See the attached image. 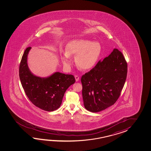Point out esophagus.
I'll use <instances>...</instances> for the list:
<instances>
[{
  "mask_svg": "<svg viewBox=\"0 0 151 151\" xmlns=\"http://www.w3.org/2000/svg\"><path fill=\"white\" fill-rule=\"evenodd\" d=\"M75 79H76V81H78L79 80V77L78 76H75Z\"/></svg>",
  "mask_w": 151,
  "mask_h": 151,
  "instance_id": "34e87169",
  "label": "esophagus"
}]
</instances>
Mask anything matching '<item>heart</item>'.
Here are the masks:
<instances>
[{"label": "heart", "instance_id": "1", "mask_svg": "<svg viewBox=\"0 0 151 151\" xmlns=\"http://www.w3.org/2000/svg\"><path fill=\"white\" fill-rule=\"evenodd\" d=\"M101 53V46L99 42L85 39H74L68 42L61 60L66 66H70L72 63L71 56H76L78 67L88 71L96 65Z\"/></svg>", "mask_w": 151, "mask_h": 151}]
</instances>
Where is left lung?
Wrapping results in <instances>:
<instances>
[{
    "mask_svg": "<svg viewBox=\"0 0 151 151\" xmlns=\"http://www.w3.org/2000/svg\"><path fill=\"white\" fill-rule=\"evenodd\" d=\"M127 64L122 53L114 48L81 79L85 108L98 112L112 106L119 98L125 83Z\"/></svg>",
    "mask_w": 151,
    "mask_h": 151,
    "instance_id": "obj_1",
    "label": "left lung"
}]
</instances>
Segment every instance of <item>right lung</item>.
<instances>
[{
    "label": "right lung",
    "instance_id": "obj_1",
    "mask_svg": "<svg viewBox=\"0 0 151 151\" xmlns=\"http://www.w3.org/2000/svg\"><path fill=\"white\" fill-rule=\"evenodd\" d=\"M31 47L26 48L19 66V78L23 88L29 100L35 106L46 111H53L61 105L65 93L76 81L73 75L59 72L42 78L33 74L27 64Z\"/></svg>",
    "mask_w": 151,
    "mask_h": 151
}]
</instances>
